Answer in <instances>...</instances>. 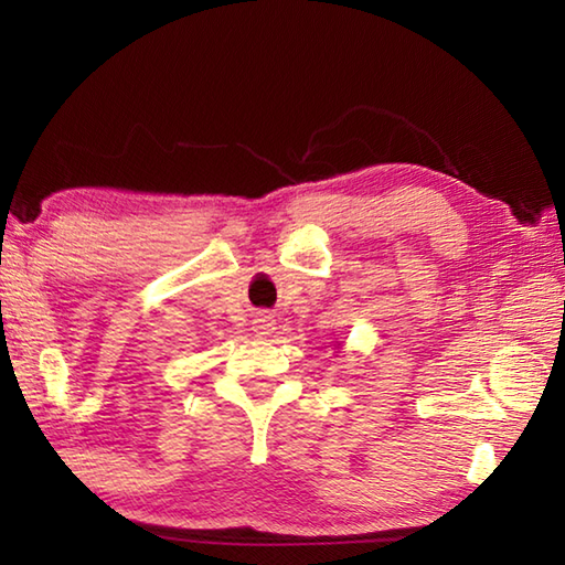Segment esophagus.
<instances>
[{"label":"esophagus","instance_id":"34e87169","mask_svg":"<svg viewBox=\"0 0 565 565\" xmlns=\"http://www.w3.org/2000/svg\"><path fill=\"white\" fill-rule=\"evenodd\" d=\"M252 328L259 334H269V330H274V320L267 313H259L255 320H252Z\"/></svg>","mask_w":565,"mask_h":565}]
</instances>
